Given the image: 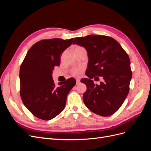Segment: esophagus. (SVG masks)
<instances>
[{
  "label": "esophagus",
  "instance_id": "34e87169",
  "mask_svg": "<svg viewBox=\"0 0 151 151\" xmlns=\"http://www.w3.org/2000/svg\"><path fill=\"white\" fill-rule=\"evenodd\" d=\"M80 83V79H76V84H79Z\"/></svg>",
  "mask_w": 151,
  "mask_h": 151
}]
</instances>
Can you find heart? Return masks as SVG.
<instances>
[{
	"mask_svg": "<svg viewBox=\"0 0 151 151\" xmlns=\"http://www.w3.org/2000/svg\"><path fill=\"white\" fill-rule=\"evenodd\" d=\"M79 48H83V47H77L76 48V49H79ZM83 68H81V67H76L73 68V69L71 70V73L72 74L76 76V77H79L82 74V72H83Z\"/></svg>",
	"mask_w": 151,
	"mask_h": 151,
	"instance_id": "obj_1",
	"label": "heart"
}]
</instances>
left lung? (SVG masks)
<instances>
[{"mask_svg": "<svg viewBox=\"0 0 151 151\" xmlns=\"http://www.w3.org/2000/svg\"><path fill=\"white\" fill-rule=\"evenodd\" d=\"M73 44L83 47L88 52V65L81 79L86 85L83 101L89 110L103 116L115 113L129 92L132 79L129 55L117 41L109 36L91 35L77 37ZM94 76H102L103 82L95 85Z\"/></svg>", "mask_w": 151, "mask_h": 151, "instance_id": "left-lung-1", "label": "left lung"}]
</instances>
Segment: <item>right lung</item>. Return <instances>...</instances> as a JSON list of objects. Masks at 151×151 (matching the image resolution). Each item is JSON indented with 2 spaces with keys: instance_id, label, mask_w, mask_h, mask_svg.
I'll list each match as a JSON object with an SVG mask.
<instances>
[{
  "instance_id": "add662e5",
  "label": "right lung",
  "mask_w": 151,
  "mask_h": 151,
  "mask_svg": "<svg viewBox=\"0 0 151 151\" xmlns=\"http://www.w3.org/2000/svg\"><path fill=\"white\" fill-rule=\"evenodd\" d=\"M74 38L43 40L35 43L27 52L20 67L21 98L34 116L43 120L57 116L64 109L67 96L76 85L74 79L55 86L52 78L54 67L60 64L62 53Z\"/></svg>"
}]
</instances>
